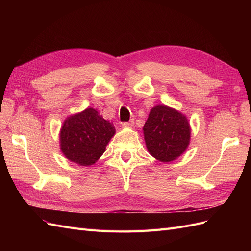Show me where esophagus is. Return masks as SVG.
Here are the masks:
<instances>
[{"mask_svg": "<svg viewBox=\"0 0 251 251\" xmlns=\"http://www.w3.org/2000/svg\"><path fill=\"white\" fill-rule=\"evenodd\" d=\"M134 126V119L127 121V123H124L123 124V126L126 127V128H128V127H132Z\"/></svg>", "mask_w": 251, "mask_h": 251, "instance_id": "1", "label": "esophagus"}]
</instances>
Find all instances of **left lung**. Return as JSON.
Wrapping results in <instances>:
<instances>
[{
    "label": "left lung",
    "mask_w": 251,
    "mask_h": 251,
    "mask_svg": "<svg viewBox=\"0 0 251 251\" xmlns=\"http://www.w3.org/2000/svg\"><path fill=\"white\" fill-rule=\"evenodd\" d=\"M143 134L149 153L161 162H171L184 153L191 140L185 115L164 104L151 110Z\"/></svg>",
    "instance_id": "left-lung-1"
}]
</instances>
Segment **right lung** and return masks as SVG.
<instances>
[{"instance_id":"add662e5","label":"right lung","mask_w":251,"mask_h":251,"mask_svg":"<svg viewBox=\"0 0 251 251\" xmlns=\"http://www.w3.org/2000/svg\"><path fill=\"white\" fill-rule=\"evenodd\" d=\"M115 132L113 124L95 109L87 108L64 121L59 133L60 150L71 162L90 166L104 153Z\"/></svg>"}]
</instances>
